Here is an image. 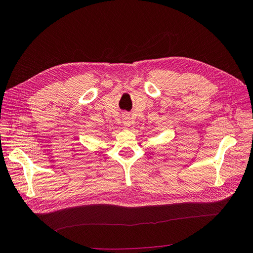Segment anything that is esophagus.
<instances>
[{"mask_svg": "<svg viewBox=\"0 0 253 253\" xmlns=\"http://www.w3.org/2000/svg\"><path fill=\"white\" fill-rule=\"evenodd\" d=\"M124 125H125L126 127L131 126V120H129V117H125V118H124Z\"/></svg>", "mask_w": 253, "mask_h": 253, "instance_id": "esophagus-1", "label": "esophagus"}]
</instances>
